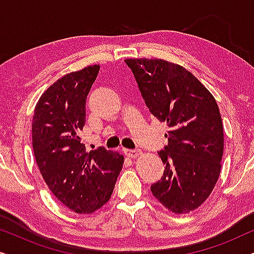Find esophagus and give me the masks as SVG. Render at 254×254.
<instances>
[{
  "instance_id": "34e87169",
  "label": "esophagus",
  "mask_w": 254,
  "mask_h": 254,
  "mask_svg": "<svg viewBox=\"0 0 254 254\" xmlns=\"http://www.w3.org/2000/svg\"><path fill=\"white\" fill-rule=\"evenodd\" d=\"M125 154H126V156H128V157L130 158H136L138 157V156L142 155V151L141 150H125Z\"/></svg>"
}]
</instances>
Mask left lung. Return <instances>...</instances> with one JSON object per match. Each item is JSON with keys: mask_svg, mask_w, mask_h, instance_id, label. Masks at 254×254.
Listing matches in <instances>:
<instances>
[{"mask_svg": "<svg viewBox=\"0 0 254 254\" xmlns=\"http://www.w3.org/2000/svg\"><path fill=\"white\" fill-rule=\"evenodd\" d=\"M149 111L165 123L169 143L158 156L165 169L151 192L175 214L208 199L221 172L224 134L218 105L183 65L162 59H126Z\"/></svg>", "mask_w": 254, "mask_h": 254, "instance_id": "8db88e82", "label": "left lung"}]
</instances>
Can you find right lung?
<instances>
[{
  "mask_svg": "<svg viewBox=\"0 0 254 254\" xmlns=\"http://www.w3.org/2000/svg\"><path fill=\"white\" fill-rule=\"evenodd\" d=\"M99 64L69 72L40 96L32 119L34 157L55 197L77 214H91L110 200L124 156L85 150L79 133L85 125L86 96Z\"/></svg>",
  "mask_w": 254,
  "mask_h": 254,
  "instance_id": "add662e5",
  "label": "right lung"
}]
</instances>
